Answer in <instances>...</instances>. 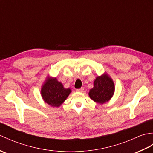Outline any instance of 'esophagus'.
I'll list each match as a JSON object with an SVG mask.
<instances>
[{
	"label": "esophagus",
	"instance_id": "34e87169",
	"mask_svg": "<svg viewBox=\"0 0 153 153\" xmlns=\"http://www.w3.org/2000/svg\"><path fill=\"white\" fill-rule=\"evenodd\" d=\"M76 91H78V92H83L84 91V88H83V87H82V88H80V89H76Z\"/></svg>",
	"mask_w": 153,
	"mask_h": 153
}]
</instances>
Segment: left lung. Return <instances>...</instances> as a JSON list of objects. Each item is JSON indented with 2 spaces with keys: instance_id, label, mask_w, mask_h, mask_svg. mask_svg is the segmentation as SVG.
Returning <instances> with one entry per match:
<instances>
[{
  "instance_id": "left-lung-1",
  "label": "left lung",
  "mask_w": 153,
  "mask_h": 153,
  "mask_svg": "<svg viewBox=\"0 0 153 153\" xmlns=\"http://www.w3.org/2000/svg\"><path fill=\"white\" fill-rule=\"evenodd\" d=\"M114 92V84L107 74L98 76L94 82L93 88L90 90V98L96 102L103 104L111 99Z\"/></svg>"
}]
</instances>
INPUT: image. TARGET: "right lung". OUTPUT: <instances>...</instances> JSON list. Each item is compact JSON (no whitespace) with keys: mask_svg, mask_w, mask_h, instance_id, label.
<instances>
[{"mask_svg":"<svg viewBox=\"0 0 153 153\" xmlns=\"http://www.w3.org/2000/svg\"><path fill=\"white\" fill-rule=\"evenodd\" d=\"M71 93L70 89H65L56 78L46 80L41 89V95L45 102L52 106H60Z\"/></svg>","mask_w":153,"mask_h":153,"instance_id":"right-lung-1","label":"right lung"}]
</instances>
